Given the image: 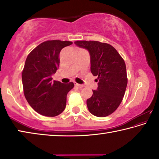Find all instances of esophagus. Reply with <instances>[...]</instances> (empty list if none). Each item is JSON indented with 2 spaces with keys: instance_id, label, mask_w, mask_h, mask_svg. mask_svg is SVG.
Listing matches in <instances>:
<instances>
[{
  "instance_id": "1",
  "label": "esophagus",
  "mask_w": 159,
  "mask_h": 159,
  "mask_svg": "<svg viewBox=\"0 0 159 159\" xmlns=\"http://www.w3.org/2000/svg\"><path fill=\"white\" fill-rule=\"evenodd\" d=\"M74 85H76V86H78V87H79V88H83V86H84V85H81V84H79V83H76V82L74 83Z\"/></svg>"
}]
</instances>
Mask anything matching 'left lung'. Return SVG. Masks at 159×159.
I'll list each match as a JSON object with an SVG mask.
<instances>
[{
  "instance_id": "1",
  "label": "left lung",
  "mask_w": 159,
  "mask_h": 159,
  "mask_svg": "<svg viewBox=\"0 0 159 159\" xmlns=\"http://www.w3.org/2000/svg\"><path fill=\"white\" fill-rule=\"evenodd\" d=\"M74 43L87 49L90 55V71L98 76V87L87 99L89 111L98 117L114 112L125 95L128 78L125 61L111 45L94 41H77Z\"/></svg>"
}]
</instances>
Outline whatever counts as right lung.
Listing matches in <instances>:
<instances>
[{
  "mask_svg": "<svg viewBox=\"0 0 159 159\" xmlns=\"http://www.w3.org/2000/svg\"><path fill=\"white\" fill-rule=\"evenodd\" d=\"M73 43L59 40L47 41L29 54L21 73L24 94L35 111L45 116L54 117L66 107V95L74 83L52 80L60 65V53Z\"/></svg>",
  "mask_w": 159,
  "mask_h": 159,
  "instance_id": "obj_1",
  "label": "right lung"
}]
</instances>
